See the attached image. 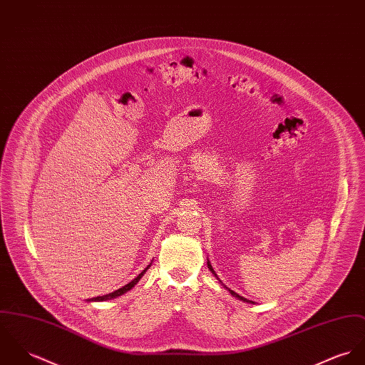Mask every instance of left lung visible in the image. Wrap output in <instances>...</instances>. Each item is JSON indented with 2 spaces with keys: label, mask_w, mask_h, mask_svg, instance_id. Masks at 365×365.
<instances>
[{
  "label": "left lung",
  "mask_w": 365,
  "mask_h": 365,
  "mask_svg": "<svg viewBox=\"0 0 365 365\" xmlns=\"http://www.w3.org/2000/svg\"><path fill=\"white\" fill-rule=\"evenodd\" d=\"M207 267H208V270H210V272H211V273H212V276H214V277H215V279H217V280H218V282H220V283H221V285H224V288H227V291H228V292H230V294H231V295H232V297H235V298H237V299H240V301H243V302H246V304H255V302H253V301H250V299H247V298H245V297H242V295H240V294H238V292H235V291H232V289H231V288H228V287H227V285H225V284L222 283V282H221V280H220V279H218V276H217V273H215V270H214V269H212V266H211V263H210V260H207Z\"/></svg>",
  "instance_id": "left-lung-1"
}]
</instances>
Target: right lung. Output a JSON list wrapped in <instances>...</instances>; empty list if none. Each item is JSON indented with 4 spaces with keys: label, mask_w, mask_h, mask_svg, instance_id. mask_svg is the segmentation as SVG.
Instances as JSON below:
<instances>
[{
    "label": "right lung",
    "mask_w": 365,
    "mask_h": 365,
    "mask_svg": "<svg viewBox=\"0 0 365 365\" xmlns=\"http://www.w3.org/2000/svg\"><path fill=\"white\" fill-rule=\"evenodd\" d=\"M151 264H153V260H151V263L133 280V282H130L128 284H125L124 287L122 288H119V289H116V291H113V292H109V294H106V295H101V297H95V298H91V299H86L88 302H101V301H108V299H113V298H118V297H120L123 294H125L127 291H130L135 284L138 283L140 280H141V277L145 274V272L151 267Z\"/></svg>",
    "instance_id": "obj_1"
}]
</instances>
